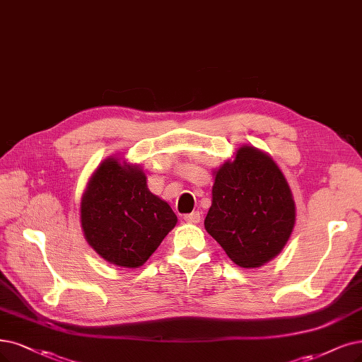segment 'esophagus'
I'll return each mask as SVG.
<instances>
[{
  "mask_svg": "<svg viewBox=\"0 0 362 362\" xmlns=\"http://www.w3.org/2000/svg\"><path fill=\"white\" fill-rule=\"evenodd\" d=\"M185 221L189 222V223H198L199 221H202V213H199V211L188 213V215H185Z\"/></svg>",
  "mask_w": 362,
  "mask_h": 362,
  "instance_id": "1",
  "label": "esophagus"
}]
</instances>
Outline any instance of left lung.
<instances>
[{"instance_id": "obj_1", "label": "left lung", "mask_w": 362, "mask_h": 362, "mask_svg": "<svg viewBox=\"0 0 362 362\" xmlns=\"http://www.w3.org/2000/svg\"><path fill=\"white\" fill-rule=\"evenodd\" d=\"M293 225L296 203L273 158L243 146L215 171L204 226L238 267L257 269L277 257Z\"/></svg>"}]
</instances>
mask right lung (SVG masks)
I'll list each match as a JSON object with an SVG mask.
<instances>
[{
	"instance_id": "right-lung-1",
	"label": "right lung",
	"mask_w": 362,
	"mask_h": 362,
	"mask_svg": "<svg viewBox=\"0 0 362 362\" xmlns=\"http://www.w3.org/2000/svg\"><path fill=\"white\" fill-rule=\"evenodd\" d=\"M80 221L86 242L101 258L137 269L176 226L177 216L147 188L143 170L107 158L88 182Z\"/></svg>"
}]
</instances>
